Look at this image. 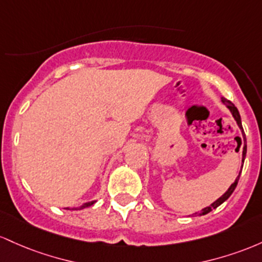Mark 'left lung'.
Here are the masks:
<instances>
[{"instance_id": "left-lung-1", "label": "left lung", "mask_w": 262, "mask_h": 262, "mask_svg": "<svg viewBox=\"0 0 262 262\" xmlns=\"http://www.w3.org/2000/svg\"><path fill=\"white\" fill-rule=\"evenodd\" d=\"M222 101L224 102V104L226 105V106H228L229 110L231 111V114H233V116H234L235 121H236L237 126H239L240 130H242V132H243V139H244V147H243V163H244V160H245V156H246V137H245V134H244V130H243V125H242V119H240V114H239V111H237V108L235 107V105L233 104V102L229 101V100H226V99H224V98L222 99ZM243 139H240V137H237V140H239L240 145H242V143H243ZM239 178H240V173H239V176H237V177H236V179H235L234 183L231 184L230 187H229V189L226 190V192L224 193V194H223L222 196H220L219 199H216V201L214 202L213 204H210L209 207H207V208H204V209H202V215H205V214H208V213H209V211H211L213 209H215V208H218L219 205L222 204V203H224V202L226 201V199L229 198V196H230L231 194H233V192L235 190V188H236V186H237V182H239Z\"/></svg>"}]
</instances>
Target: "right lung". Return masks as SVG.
<instances>
[{"mask_svg":"<svg viewBox=\"0 0 262 262\" xmlns=\"http://www.w3.org/2000/svg\"><path fill=\"white\" fill-rule=\"evenodd\" d=\"M94 203H95V202H89V203H85V204L81 205V207H80V209H84V208H88V207H90V205H93Z\"/></svg>","mask_w":262,"mask_h":262,"instance_id":"1","label":"right lung"}]
</instances>
